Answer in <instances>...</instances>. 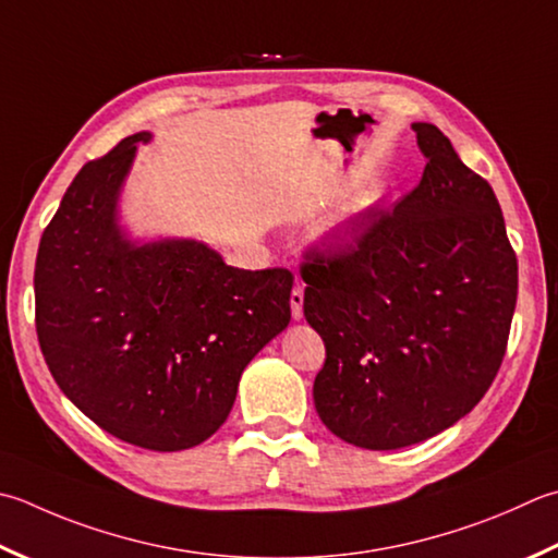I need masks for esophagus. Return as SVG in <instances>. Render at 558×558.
<instances>
[{
    "mask_svg": "<svg viewBox=\"0 0 558 558\" xmlns=\"http://www.w3.org/2000/svg\"><path fill=\"white\" fill-rule=\"evenodd\" d=\"M302 304H304V290L300 288V286H294L292 288V292H290V307H292V319H302L304 316V310H302Z\"/></svg>",
    "mask_w": 558,
    "mask_h": 558,
    "instance_id": "1",
    "label": "esophagus"
}]
</instances>
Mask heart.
I'll return each mask as SVG.
<instances>
[{
    "label": "heart",
    "instance_id": "heart-1",
    "mask_svg": "<svg viewBox=\"0 0 558 558\" xmlns=\"http://www.w3.org/2000/svg\"><path fill=\"white\" fill-rule=\"evenodd\" d=\"M331 227H333V225H331Z\"/></svg>",
    "mask_w": 558,
    "mask_h": 558
}]
</instances>
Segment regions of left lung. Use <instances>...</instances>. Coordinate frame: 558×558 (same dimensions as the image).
<instances>
[{
  "mask_svg": "<svg viewBox=\"0 0 558 558\" xmlns=\"http://www.w3.org/2000/svg\"><path fill=\"white\" fill-rule=\"evenodd\" d=\"M421 183L351 242L310 248L304 316L324 338L314 407L338 438L399 450L472 411L504 363L518 258L496 193L430 123Z\"/></svg>",
  "mask_w": 558,
  "mask_h": 558,
  "instance_id": "obj_1",
  "label": "left lung"
}]
</instances>
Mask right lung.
I'll return each mask as SVG.
<instances>
[{
	"label": "right lung",
	"mask_w": 558,
	"mask_h": 558,
	"mask_svg": "<svg viewBox=\"0 0 558 558\" xmlns=\"http://www.w3.org/2000/svg\"><path fill=\"white\" fill-rule=\"evenodd\" d=\"M135 133L84 163L43 232V357L98 428L155 452L201 445L234 407L254 355L290 324L292 272L242 270L195 239L137 244L118 225Z\"/></svg>",
	"instance_id": "obj_1"
}]
</instances>
